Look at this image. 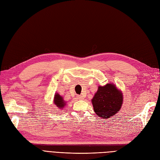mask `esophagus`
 Instances as JSON below:
<instances>
[{
    "label": "esophagus",
    "instance_id": "esophagus-1",
    "mask_svg": "<svg viewBox=\"0 0 160 160\" xmlns=\"http://www.w3.org/2000/svg\"><path fill=\"white\" fill-rule=\"evenodd\" d=\"M77 97H78V99H80V100H82V99H83V98H84L83 96H82V95L78 96H77Z\"/></svg>",
    "mask_w": 160,
    "mask_h": 160
}]
</instances>
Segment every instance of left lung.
Returning <instances> with one entry per match:
<instances>
[{
	"label": "left lung",
	"mask_w": 160,
	"mask_h": 160,
	"mask_svg": "<svg viewBox=\"0 0 160 160\" xmlns=\"http://www.w3.org/2000/svg\"><path fill=\"white\" fill-rule=\"evenodd\" d=\"M96 114L104 119H108L119 112L123 103L122 92L114 84L99 86L92 100Z\"/></svg>",
	"instance_id": "1"
}]
</instances>
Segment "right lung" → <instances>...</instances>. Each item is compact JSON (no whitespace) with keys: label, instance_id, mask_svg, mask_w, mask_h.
<instances>
[{"label":"right lung","instance_id":"1","mask_svg":"<svg viewBox=\"0 0 160 160\" xmlns=\"http://www.w3.org/2000/svg\"><path fill=\"white\" fill-rule=\"evenodd\" d=\"M54 104L58 106V108H62L65 106L66 103L64 102V100H63V98L60 96L58 94H56L54 96Z\"/></svg>","mask_w":160,"mask_h":160}]
</instances>
